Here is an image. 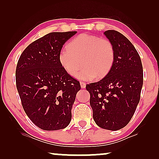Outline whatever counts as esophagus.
I'll use <instances>...</instances> for the list:
<instances>
[{
  "mask_svg": "<svg viewBox=\"0 0 159 159\" xmlns=\"http://www.w3.org/2000/svg\"><path fill=\"white\" fill-rule=\"evenodd\" d=\"M80 85H81V88H85L86 84L84 83V82H80Z\"/></svg>",
  "mask_w": 159,
  "mask_h": 159,
  "instance_id": "esophagus-1",
  "label": "esophagus"
}]
</instances>
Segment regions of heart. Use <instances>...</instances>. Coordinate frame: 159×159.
Wrapping results in <instances>:
<instances>
[{"instance_id":"heart-1","label":"heart","mask_w":159,"mask_h":159,"mask_svg":"<svg viewBox=\"0 0 159 159\" xmlns=\"http://www.w3.org/2000/svg\"><path fill=\"white\" fill-rule=\"evenodd\" d=\"M114 45L108 39L88 34H82L73 39L58 53V62L71 77L78 74L80 80H91L103 77L111 68L114 61Z\"/></svg>"}]
</instances>
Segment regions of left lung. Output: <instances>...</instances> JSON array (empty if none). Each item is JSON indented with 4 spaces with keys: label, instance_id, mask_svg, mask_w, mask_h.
Returning a JSON list of instances; mask_svg holds the SVG:
<instances>
[{
    "label": "left lung",
    "instance_id": "8db88e82",
    "mask_svg": "<svg viewBox=\"0 0 159 159\" xmlns=\"http://www.w3.org/2000/svg\"><path fill=\"white\" fill-rule=\"evenodd\" d=\"M104 34L114 45L115 57L106 77L87 84L95 122L103 129L116 131L131 120L140 99L143 71L140 56L132 43L120 32Z\"/></svg>",
    "mask_w": 159,
    "mask_h": 159
}]
</instances>
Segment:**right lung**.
Returning <instances> with one entry per match:
<instances>
[{
	"label": "right lung",
	"instance_id": "right-lung-1",
	"mask_svg": "<svg viewBox=\"0 0 159 159\" xmlns=\"http://www.w3.org/2000/svg\"><path fill=\"white\" fill-rule=\"evenodd\" d=\"M76 31L51 32L23 51L16 69V88L26 114L40 129H64L70 123L80 82L65 71L58 53Z\"/></svg>",
	"mask_w": 159,
	"mask_h": 159
}]
</instances>
